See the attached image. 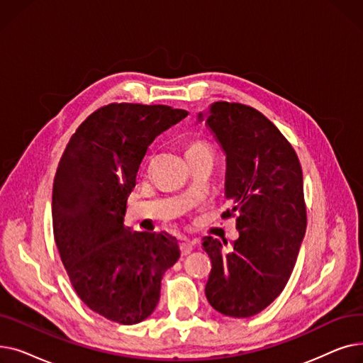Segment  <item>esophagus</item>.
I'll list each match as a JSON object with an SVG mask.
<instances>
[{
  "label": "esophagus",
  "mask_w": 363,
  "mask_h": 363,
  "mask_svg": "<svg viewBox=\"0 0 363 363\" xmlns=\"http://www.w3.org/2000/svg\"><path fill=\"white\" fill-rule=\"evenodd\" d=\"M179 250H181V255H182V256H186V255L191 253L193 244L189 242V241H182V242L179 244Z\"/></svg>",
  "instance_id": "1"
}]
</instances>
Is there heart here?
<instances>
[{
    "label": "heart",
    "mask_w": 363,
    "mask_h": 363,
    "mask_svg": "<svg viewBox=\"0 0 363 363\" xmlns=\"http://www.w3.org/2000/svg\"><path fill=\"white\" fill-rule=\"evenodd\" d=\"M185 156L189 157H206L211 156L213 157V150L206 140H193L189 141L185 148Z\"/></svg>",
    "instance_id": "heart-1"
}]
</instances>
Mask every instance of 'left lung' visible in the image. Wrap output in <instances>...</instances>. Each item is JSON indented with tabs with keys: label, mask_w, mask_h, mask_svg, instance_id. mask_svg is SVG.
<instances>
[{
	"label": "left lung",
	"mask_w": 363,
	"mask_h": 363,
	"mask_svg": "<svg viewBox=\"0 0 363 363\" xmlns=\"http://www.w3.org/2000/svg\"><path fill=\"white\" fill-rule=\"evenodd\" d=\"M203 119L226 156L233 207L222 218L237 215L240 233L230 253L203 238L212 262L204 291L222 315L249 318L282 293L294 269L308 223L301 166L287 138L253 107L218 101L199 114Z\"/></svg>",
	"instance_id": "obj_1"
}]
</instances>
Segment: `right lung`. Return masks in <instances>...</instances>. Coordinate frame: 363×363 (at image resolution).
Segmentation results:
<instances>
[{"label": "right lung", "instance_id": "right-lung-1", "mask_svg": "<svg viewBox=\"0 0 363 363\" xmlns=\"http://www.w3.org/2000/svg\"><path fill=\"white\" fill-rule=\"evenodd\" d=\"M188 111L113 103L95 110L72 135L52 185V231L76 294L113 322L133 325L160 298L163 274L181 256L167 233L123 225L148 145Z\"/></svg>", "mask_w": 363, "mask_h": 363}]
</instances>
